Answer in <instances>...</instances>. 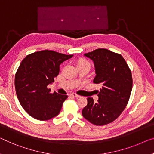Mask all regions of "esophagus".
I'll return each instance as SVG.
<instances>
[{
    "label": "esophagus",
    "instance_id": "obj_1",
    "mask_svg": "<svg viewBox=\"0 0 154 154\" xmlns=\"http://www.w3.org/2000/svg\"><path fill=\"white\" fill-rule=\"evenodd\" d=\"M70 95L72 96V97H76V98H78V97H80L79 95H77V94H75V93H71Z\"/></svg>",
    "mask_w": 154,
    "mask_h": 154
}]
</instances>
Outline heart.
Returning <instances> with one entry per match:
<instances>
[{"mask_svg": "<svg viewBox=\"0 0 154 154\" xmlns=\"http://www.w3.org/2000/svg\"><path fill=\"white\" fill-rule=\"evenodd\" d=\"M80 64H88L89 65V63L88 61L85 60V59H81V60L78 62V65H80Z\"/></svg>", "mask_w": 154, "mask_h": 154, "instance_id": "obj_1", "label": "heart"}]
</instances>
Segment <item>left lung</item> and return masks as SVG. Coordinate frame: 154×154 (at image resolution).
<instances>
[{"mask_svg":"<svg viewBox=\"0 0 154 154\" xmlns=\"http://www.w3.org/2000/svg\"><path fill=\"white\" fill-rule=\"evenodd\" d=\"M84 56L93 61V82L100 84L101 88L97 93V102L87 98L82 116L95 125H107L116 120L127 106L132 90L131 72L122 55L111 50L99 48Z\"/></svg>","mask_w":154,"mask_h":154,"instance_id":"1","label":"left lung"}]
</instances>
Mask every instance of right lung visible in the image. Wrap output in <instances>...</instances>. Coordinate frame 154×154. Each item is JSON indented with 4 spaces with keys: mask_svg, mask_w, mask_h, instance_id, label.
<instances>
[{
    "mask_svg": "<svg viewBox=\"0 0 154 154\" xmlns=\"http://www.w3.org/2000/svg\"><path fill=\"white\" fill-rule=\"evenodd\" d=\"M72 57L43 50L23 59L15 75V89L20 105L29 116L38 120H48L60 113L68 96L50 93L47 86L59 75V66Z\"/></svg>",
    "mask_w": 154,
    "mask_h": 154,
    "instance_id": "1",
    "label": "right lung"
}]
</instances>
